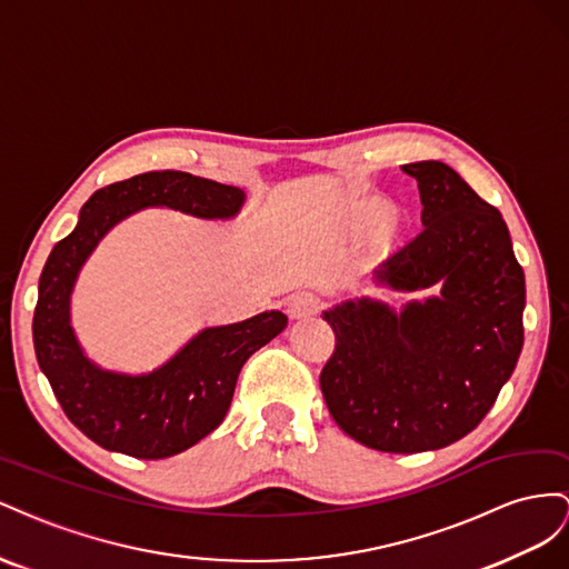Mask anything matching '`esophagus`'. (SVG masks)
<instances>
[{"label":"esophagus","mask_w":569,"mask_h":569,"mask_svg":"<svg viewBox=\"0 0 569 569\" xmlns=\"http://www.w3.org/2000/svg\"><path fill=\"white\" fill-rule=\"evenodd\" d=\"M321 307V300L312 293H298L290 298V305H288V312L293 319H300V317H310L315 315Z\"/></svg>","instance_id":"esophagus-1"}]
</instances>
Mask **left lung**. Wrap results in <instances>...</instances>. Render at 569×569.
Returning <instances> with one entry per match:
<instances>
[{
	"instance_id": "8db88e82",
	"label": "left lung",
	"mask_w": 569,
	"mask_h": 569,
	"mask_svg": "<svg viewBox=\"0 0 569 569\" xmlns=\"http://www.w3.org/2000/svg\"><path fill=\"white\" fill-rule=\"evenodd\" d=\"M421 231L375 271L402 293L441 288L393 310L346 300L323 312L336 350L321 393L336 425L381 452L438 450L493 408L525 343V271L500 212L443 161H415Z\"/></svg>"
}]
</instances>
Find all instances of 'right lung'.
<instances>
[{
	"label": "right lung",
	"mask_w": 569,
	"mask_h": 569,
	"mask_svg": "<svg viewBox=\"0 0 569 569\" xmlns=\"http://www.w3.org/2000/svg\"><path fill=\"white\" fill-rule=\"evenodd\" d=\"M246 192L186 171H150L97 190L76 229L59 240L40 273L32 317L38 365L59 405L90 441L140 460H161L212 433L229 412L248 357L288 327L279 310L209 327L150 375L97 367L71 327V293L86 259L113 226L144 207L200 219H233Z\"/></svg>",
	"instance_id": "1"
}]
</instances>
